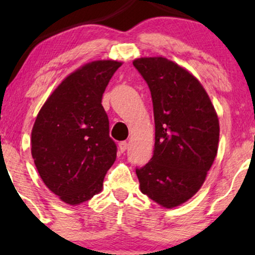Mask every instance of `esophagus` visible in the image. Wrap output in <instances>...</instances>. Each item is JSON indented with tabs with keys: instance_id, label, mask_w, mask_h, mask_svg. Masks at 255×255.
I'll return each instance as SVG.
<instances>
[{
	"instance_id": "1",
	"label": "esophagus",
	"mask_w": 255,
	"mask_h": 255,
	"mask_svg": "<svg viewBox=\"0 0 255 255\" xmlns=\"http://www.w3.org/2000/svg\"><path fill=\"white\" fill-rule=\"evenodd\" d=\"M118 148H120V151L122 153L125 152V151H127V148H128V142L127 141H121L120 144H118Z\"/></svg>"
}]
</instances>
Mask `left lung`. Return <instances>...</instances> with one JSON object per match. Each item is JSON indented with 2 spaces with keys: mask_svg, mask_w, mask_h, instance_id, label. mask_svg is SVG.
I'll return each mask as SVG.
<instances>
[{
  "mask_svg": "<svg viewBox=\"0 0 255 255\" xmlns=\"http://www.w3.org/2000/svg\"><path fill=\"white\" fill-rule=\"evenodd\" d=\"M151 90L155 124L154 151L135 169L140 190L172 209L200 190L217 155L219 122L200 81L162 57L133 61Z\"/></svg>",
  "mask_w": 255,
  "mask_h": 255,
  "instance_id": "8db88e82",
  "label": "left lung"
}]
</instances>
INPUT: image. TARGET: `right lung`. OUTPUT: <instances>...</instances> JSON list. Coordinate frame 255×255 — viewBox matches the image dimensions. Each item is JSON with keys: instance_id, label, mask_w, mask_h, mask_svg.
<instances>
[{"instance_id": "right-lung-1", "label": "right lung", "mask_w": 255, "mask_h": 255, "mask_svg": "<svg viewBox=\"0 0 255 255\" xmlns=\"http://www.w3.org/2000/svg\"><path fill=\"white\" fill-rule=\"evenodd\" d=\"M122 66L115 60L86 64L69 74L41 107L31 132V154L48 189L76 205L102 190L116 160L102 96Z\"/></svg>"}]
</instances>
